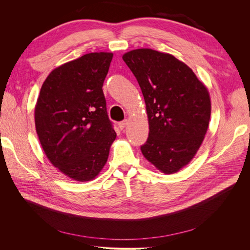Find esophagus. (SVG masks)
<instances>
[{
  "label": "esophagus",
  "instance_id": "obj_1",
  "mask_svg": "<svg viewBox=\"0 0 250 250\" xmlns=\"http://www.w3.org/2000/svg\"><path fill=\"white\" fill-rule=\"evenodd\" d=\"M127 124H128V121L127 120H124V121H122V122H120L118 125H119V128L121 130H123L124 128L127 126Z\"/></svg>",
  "mask_w": 250,
  "mask_h": 250
}]
</instances>
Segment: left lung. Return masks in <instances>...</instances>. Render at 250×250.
<instances>
[{"label":"left lung","instance_id":"8db88e82","mask_svg":"<svg viewBox=\"0 0 250 250\" xmlns=\"http://www.w3.org/2000/svg\"><path fill=\"white\" fill-rule=\"evenodd\" d=\"M122 58L146 103L149 137L142 153L161 172L176 173L193 160L208 131V90L191 67L169 53L143 48Z\"/></svg>","mask_w":250,"mask_h":250}]
</instances>
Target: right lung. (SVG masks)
<instances>
[{
	"instance_id": "add662e5",
	"label": "right lung",
	"mask_w": 250,
	"mask_h": 250,
	"mask_svg": "<svg viewBox=\"0 0 250 250\" xmlns=\"http://www.w3.org/2000/svg\"><path fill=\"white\" fill-rule=\"evenodd\" d=\"M113 54L94 52L53 70L34 109L35 129L50 163L76 181L95 179L117 133L102 90Z\"/></svg>"
}]
</instances>
